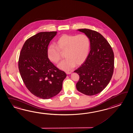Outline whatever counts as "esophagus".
<instances>
[{
    "label": "esophagus",
    "instance_id": "34e87169",
    "mask_svg": "<svg viewBox=\"0 0 133 133\" xmlns=\"http://www.w3.org/2000/svg\"><path fill=\"white\" fill-rule=\"evenodd\" d=\"M65 73H66V74H70L71 73V72H69V71H66V72H65Z\"/></svg>",
    "mask_w": 133,
    "mask_h": 133
}]
</instances>
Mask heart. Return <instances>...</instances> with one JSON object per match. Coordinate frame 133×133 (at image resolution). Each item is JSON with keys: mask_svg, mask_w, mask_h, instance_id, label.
<instances>
[{"mask_svg": "<svg viewBox=\"0 0 133 133\" xmlns=\"http://www.w3.org/2000/svg\"><path fill=\"white\" fill-rule=\"evenodd\" d=\"M90 40L86 34L62 35L56 41V46L51 45L47 49L50 60L57 64L62 58L61 53H65L66 58L59 64V68L68 71L75 65H79L86 60L90 51Z\"/></svg>", "mask_w": 133, "mask_h": 133, "instance_id": "1", "label": "heart"}]
</instances>
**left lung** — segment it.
Instances as JSON below:
<instances>
[{
  "label": "left lung",
  "instance_id": "1",
  "mask_svg": "<svg viewBox=\"0 0 133 133\" xmlns=\"http://www.w3.org/2000/svg\"><path fill=\"white\" fill-rule=\"evenodd\" d=\"M89 37L90 50L86 60L75 70L79 78L76 84L78 91L92 96L102 92L111 79L114 70V53L102 34L88 29H78Z\"/></svg>",
  "mask_w": 133,
  "mask_h": 133
}]
</instances>
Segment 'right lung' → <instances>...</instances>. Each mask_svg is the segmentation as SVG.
Segmentation results:
<instances>
[{"instance_id":"right-lung-1","label":"right lung","mask_w":133,"mask_h":133,"mask_svg":"<svg viewBox=\"0 0 133 133\" xmlns=\"http://www.w3.org/2000/svg\"><path fill=\"white\" fill-rule=\"evenodd\" d=\"M56 32H41L29 38L19 56V71L25 86L41 99H50L58 94L66 77L65 72L57 68L48 57V45Z\"/></svg>"}]
</instances>
